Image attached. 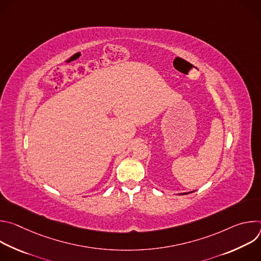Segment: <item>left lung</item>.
Here are the masks:
<instances>
[{"instance_id":"1","label":"left lung","mask_w":261,"mask_h":261,"mask_svg":"<svg viewBox=\"0 0 261 261\" xmlns=\"http://www.w3.org/2000/svg\"><path fill=\"white\" fill-rule=\"evenodd\" d=\"M181 194H184V195H185V194H189V193H181Z\"/></svg>"}]
</instances>
